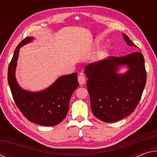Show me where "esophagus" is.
<instances>
[{
	"mask_svg": "<svg viewBox=\"0 0 157 157\" xmlns=\"http://www.w3.org/2000/svg\"><path fill=\"white\" fill-rule=\"evenodd\" d=\"M78 82L79 84L83 85L86 83V79H85V78L83 75H81L78 77Z\"/></svg>",
	"mask_w": 157,
	"mask_h": 157,
	"instance_id": "esophagus-1",
	"label": "esophagus"
}]
</instances>
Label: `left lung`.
I'll return each mask as SVG.
<instances>
[{
  "mask_svg": "<svg viewBox=\"0 0 157 157\" xmlns=\"http://www.w3.org/2000/svg\"><path fill=\"white\" fill-rule=\"evenodd\" d=\"M123 36L129 46L138 48L125 34ZM123 67L127 71L119 73ZM84 73L92 112L105 123L129 116L139 104L146 84L144 57L139 52L89 63Z\"/></svg>",
  "mask_w": 157,
  "mask_h": 157,
  "instance_id": "obj_1",
  "label": "left lung"
}]
</instances>
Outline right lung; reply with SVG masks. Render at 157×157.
Segmentation results:
<instances>
[{
  "mask_svg": "<svg viewBox=\"0 0 157 157\" xmlns=\"http://www.w3.org/2000/svg\"><path fill=\"white\" fill-rule=\"evenodd\" d=\"M33 39L34 37H26L14 50L7 73L10 88L17 107L28 120L42 126L56 125L68 113L71 97L79 85L78 73L61 76L40 91L33 92L21 88L15 75L19 50L21 47Z\"/></svg>",
  "mask_w": 157,
  "mask_h": 157,
  "instance_id": "right-lung-1",
  "label": "right lung"
}]
</instances>
